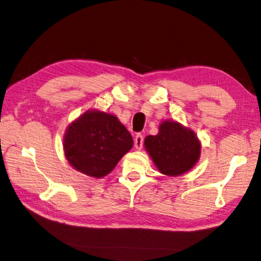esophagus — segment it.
<instances>
[{
  "label": "esophagus",
  "instance_id": "34e87169",
  "mask_svg": "<svg viewBox=\"0 0 261 261\" xmlns=\"http://www.w3.org/2000/svg\"><path fill=\"white\" fill-rule=\"evenodd\" d=\"M135 147L137 150H141L143 147V136L138 133L135 138Z\"/></svg>",
  "mask_w": 261,
  "mask_h": 261
}]
</instances>
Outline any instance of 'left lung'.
<instances>
[{
    "label": "left lung",
    "mask_w": 261,
    "mask_h": 261,
    "mask_svg": "<svg viewBox=\"0 0 261 261\" xmlns=\"http://www.w3.org/2000/svg\"><path fill=\"white\" fill-rule=\"evenodd\" d=\"M144 148L158 170L170 177L191 170L201 152L196 133L171 120L162 121L158 135L145 137Z\"/></svg>",
    "instance_id": "8db88e82"
}]
</instances>
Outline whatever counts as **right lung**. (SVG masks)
<instances>
[{"label":"right lung","mask_w":261,"mask_h":261,"mask_svg":"<svg viewBox=\"0 0 261 261\" xmlns=\"http://www.w3.org/2000/svg\"><path fill=\"white\" fill-rule=\"evenodd\" d=\"M133 147L130 132L113 114L84 112L66 128L63 148L75 170L96 179L110 173Z\"/></svg>","instance_id":"1"}]
</instances>
